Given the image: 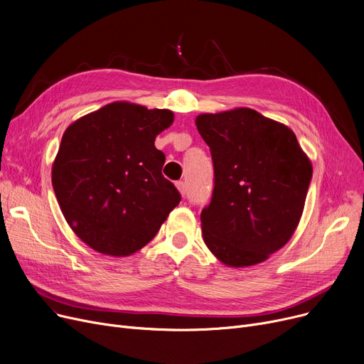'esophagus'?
<instances>
[{
  "label": "esophagus",
  "instance_id": "esophagus-1",
  "mask_svg": "<svg viewBox=\"0 0 364 364\" xmlns=\"http://www.w3.org/2000/svg\"><path fill=\"white\" fill-rule=\"evenodd\" d=\"M176 186H177V188L180 190L181 195H186V183H184V181H177Z\"/></svg>",
  "mask_w": 364,
  "mask_h": 364
}]
</instances>
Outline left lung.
I'll return each instance as SVG.
<instances>
[{"mask_svg":"<svg viewBox=\"0 0 364 364\" xmlns=\"http://www.w3.org/2000/svg\"><path fill=\"white\" fill-rule=\"evenodd\" d=\"M198 131L214 164L202 236L221 262L247 267L289 242L301 220L313 166L291 128L237 107L202 113Z\"/></svg>","mask_w":364,"mask_h":364,"instance_id":"obj_1","label":"left lung"}]
</instances>
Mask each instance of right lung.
Segmentation results:
<instances>
[{"mask_svg":"<svg viewBox=\"0 0 364 364\" xmlns=\"http://www.w3.org/2000/svg\"><path fill=\"white\" fill-rule=\"evenodd\" d=\"M174 113L114 102L70 124L51 181L75 235L94 251L127 257L156 236L181 196L155 147Z\"/></svg>","mask_w":364,"mask_h":364,"instance_id":"right-lung-1","label":"right lung"}]
</instances>
